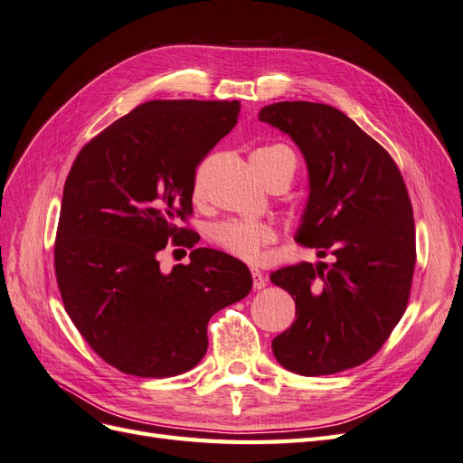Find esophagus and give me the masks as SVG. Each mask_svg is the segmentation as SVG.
Returning a JSON list of instances; mask_svg holds the SVG:
<instances>
[{"instance_id":"1","label":"esophagus","mask_w":463,"mask_h":463,"mask_svg":"<svg viewBox=\"0 0 463 463\" xmlns=\"http://www.w3.org/2000/svg\"><path fill=\"white\" fill-rule=\"evenodd\" d=\"M250 274H253V288H255V289H262V288L266 286V278H264V274H262L260 270H257V269L250 270Z\"/></svg>"}]
</instances>
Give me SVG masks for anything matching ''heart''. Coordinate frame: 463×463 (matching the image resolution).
Wrapping results in <instances>:
<instances>
[{"mask_svg":"<svg viewBox=\"0 0 463 463\" xmlns=\"http://www.w3.org/2000/svg\"><path fill=\"white\" fill-rule=\"evenodd\" d=\"M253 165L262 181L274 174H284L291 181L298 170V158L288 146L270 145L253 152ZM210 240L232 257L255 260L260 255V249L276 240V230L260 220L232 218L214 223L210 228Z\"/></svg>","mask_w":463,"mask_h":463,"instance_id":"obj_1","label":"heart"}]
</instances>
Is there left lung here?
I'll use <instances>...</instances> for the list:
<instances>
[{
	"label": "left lung",
	"mask_w": 463,
	"mask_h": 463,
	"mask_svg": "<svg viewBox=\"0 0 463 463\" xmlns=\"http://www.w3.org/2000/svg\"><path fill=\"white\" fill-rule=\"evenodd\" d=\"M259 119L289 135L309 170V201L296 240L334 262L270 274L296 301V322L272 340L282 367L334 374L371 359L408 307L415 222L396 162L344 111L276 102Z\"/></svg>",
	"instance_id": "left-lung-1"
}]
</instances>
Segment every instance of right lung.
<instances>
[{"mask_svg":"<svg viewBox=\"0 0 463 463\" xmlns=\"http://www.w3.org/2000/svg\"><path fill=\"white\" fill-rule=\"evenodd\" d=\"M237 100H150L80 148L55 235V278L82 338L121 373L162 378L193 369L208 320L253 286L247 266L199 247L160 270L158 253L194 245V170L240 118Z\"/></svg>","mask_w":463,"mask_h":463,"instance_id":"1","label":"right lung"}]
</instances>
